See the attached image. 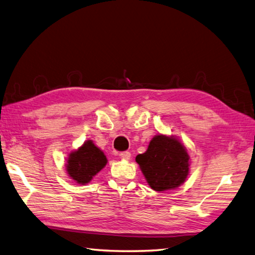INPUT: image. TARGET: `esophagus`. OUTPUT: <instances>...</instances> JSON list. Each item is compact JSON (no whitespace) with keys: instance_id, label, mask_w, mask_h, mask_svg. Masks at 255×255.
<instances>
[{"instance_id":"obj_1","label":"esophagus","mask_w":255,"mask_h":255,"mask_svg":"<svg viewBox=\"0 0 255 255\" xmlns=\"http://www.w3.org/2000/svg\"><path fill=\"white\" fill-rule=\"evenodd\" d=\"M120 157L122 158V159L128 160L129 158H131V152H129V151H121L120 152Z\"/></svg>"}]
</instances>
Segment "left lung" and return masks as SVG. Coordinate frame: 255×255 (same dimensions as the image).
<instances>
[{
  "label": "left lung",
  "instance_id": "1",
  "mask_svg": "<svg viewBox=\"0 0 255 255\" xmlns=\"http://www.w3.org/2000/svg\"><path fill=\"white\" fill-rule=\"evenodd\" d=\"M136 162L155 191L178 188L189 173V155L185 147L178 139L165 135L152 138L144 154L136 156Z\"/></svg>",
  "mask_w": 255,
  "mask_h": 255
}]
</instances>
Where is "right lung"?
I'll list each match as a JSON object with an SVG mask.
<instances>
[{"instance_id":"obj_1","label":"right lung","mask_w":255,"mask_h":255,"mask_svg":"<svg viewBox=\"0 0 255 255\" xmlns=\"http://www.w3.org/2000/svg\"><path fill=\"white\" fill-rule=\"evenodd\" d=\"M107 163V158L92 140L85 142L82 147L69 156L66 170L77 183L86 184Z\"/></svg>"}]
</instances>
